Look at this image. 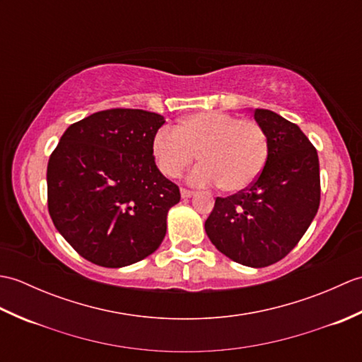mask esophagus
<instances>
[{
    "mask_svg": "<svg viewBox=\"0 0 362 362\" xmlns=\"http://www.w3.org/2000/svg\"><path fill=\"white\" fill-rule=\"evenodd\" d=\"M180 196H182L183 199H188V197H191V196H194V191L187 189V188H180Z\"/></svg>",
    "mask_w": 362,
    "mask_h": 362,
    "instance_id": "obj_1",
    "label": "esophagus"
}]
</instances>
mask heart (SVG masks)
<instances>
[{
    "mask_svg": "<svg viewBox=\"0 0 362 362\" xmlns=\"http://www.w3.org/2000/svg\"><path fill=\"white\" fill-rule=\"evenodd\" d=\"M151 151L160 173L169 179H177L197 157L201 165L188 175L189 183H218L224 193H240L263 173L269 141L257 121L205 110L183 117L174 130H157Z\"/></svg>",
    "mask_w": 362,
    "mask_h": 362,
    "instance_id": "b5f03b06",
    "label": "heart"
}]
</instances>
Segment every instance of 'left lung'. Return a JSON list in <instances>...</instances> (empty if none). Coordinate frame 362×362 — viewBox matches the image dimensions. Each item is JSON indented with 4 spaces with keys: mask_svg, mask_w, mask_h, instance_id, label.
<instances>
[{
    "mask_svg": "<svg viewBox=\"0 0 362 362\" xmlns=\"http://www.w3.org/2000/svg\"><path fill=\"white\" fill-rule=\"evenodd\" d=\"M269 141L263 173L230 197H216L205 232L221 253L243 266L266 267L296 247L317 214V151L294 122L255 109Z\"/></svg>",
    "mask_w": 362,
    "mask_h": 362,
    "instance_id": "8db88e82",
    "label": "left lung"
}]
</instances>
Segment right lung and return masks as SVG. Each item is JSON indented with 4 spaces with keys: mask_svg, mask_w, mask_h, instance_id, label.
Segmentation results:
<instances>
[{
    "mask_svg": "<svg viewBox=\"0 0 362 362\" xmlns=\"http://www.w3.org/2000/svg\"><path fill=\"white\" fill-rule=\"evenodd\" d=\"M165 124L140 109L96 112L65 130L46 171L48 210L81 257L124 267L156 252L179 187L158 171L151 144Z\"/></svg>",
    "mask_w": 362,
    "mask_h": 362,
    "instance_id": "obj_1",
    "label": "right lung"
}]
</instances>
